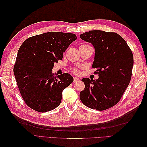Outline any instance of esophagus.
<instances>
[{"label": "esophagus", "instance_id": "1", "mask_svg": "<svg viewBox=\"0 0 147 147\" xmlns=\"http://www.w3.org/2000/svg\"><path fill=\"white\" fill-rule=\"evenodd\" d=\"M78 81H80V79L76 77H74V83H76V82H78Z\"/></svg>", "mask_w": 147, "mask_h": 147}]
</instances>
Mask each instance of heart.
Returning <instances> with one entry per match:
<instances>
[{
	"label": "heart",
	"mask_w": 147,
	"mask_h": 147,
	"mask_svg": "<svg viewBox=\"0 0 147 147\" xmlns=\"http://www.w3.org/2000/svg\"><path fill=\"white\" fill-rule=\"evenodd\" d=\"M74 72H77V71L76 70H74Z\"/></svg>",
	"instance_id": "1"
}]
</instances>
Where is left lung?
<instances>
[{
  "instance_id": "obj_1",
  "label": "left lung",
  "mask_w": 147,
  "mask_h": 147,
  "mask_svg": "<svg viewBox=\"0 0 147 147\" xmlns=\"http://www.w3.org/2000/svg\"><path fill=\"white\" fill-rule=\"evenodd\" d=\"M95 50L92 67L99 78H84V89L80 93L82 103L91 109L104 110L117 104L130 82L134 64L132 53L117 33L94 30L80 34Z\"/></svg>"
}]
</instances>
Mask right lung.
<instances>
[{"instance_id": "1", "label": "right lung", "mask_w": 147, "mask_h": 147, "mask_svg": "<svg viewBox=\"0 0 147 147\" xmlns=\"http://www.w3.org/2000/svg\"><path fill=\"white\" fill-rule=\"evenodd\" d=\"M77 38L74 34L48 32L31 37L22 44L13 72L21 95L29 107L45 112L61 104L62 93L74 78L67 73L55 76L51 70Z\"/></svg>"}]
</instances>
